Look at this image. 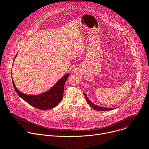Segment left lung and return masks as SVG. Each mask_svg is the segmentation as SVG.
<instances>
[{"mask_svg": "<svg viewBox=\"0 0 149 149\" xmlns=\"http://www.w3.org/2000/svg\"><path fill=\"white\" fill-rule=\"evenodd\" d=\"M85 95V98H86L87 102L89 104V105L91 106V107L95 109V110H98V111H109V110H113L114 108H105V107H99L98 105H95L94 104H93L87 97V95L86 94H84Z\"/></svg>", "mask_w": 149, "mask_h": 149, "instance_id": "obj_1", "label": "left lung"}]
</instances>
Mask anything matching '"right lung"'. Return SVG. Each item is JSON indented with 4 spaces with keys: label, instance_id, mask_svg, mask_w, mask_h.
<instances>
[{
    "label": "right lung",
    "instance_id": "1",
    "mask_svg": "<svg viewBox=\"0 0 149 149\" xmlns=\"http://www.w3.org/2000/svg\"><path fill=\"white\" fill-rule=\"evenodd\" d=\"M68 77L69 74H66L49 90L38 95H28L22 93L16 88L14 82L13 81L12 82L16 92L20 97L34 107L39 110H46L54 108L62 100L64 90V85Z\"/></svg>",
    "mask_w": 149,
    "mask_h": 149
}]
</instances>
